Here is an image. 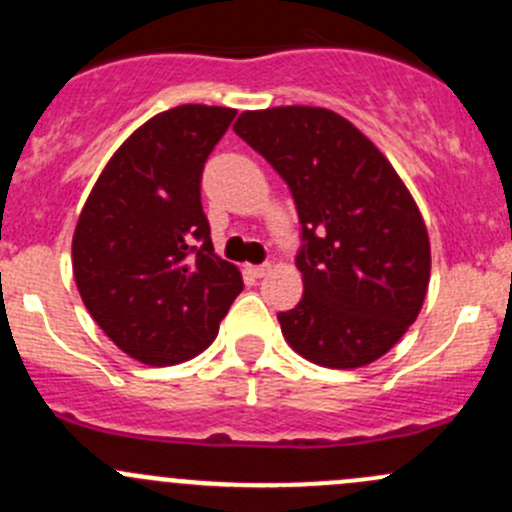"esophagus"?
Masks as SVG:
<instances>
[{
	"instance_id": "esophagus-1",
	"label": "esophagus",
	"mask_w": 512,
	"mask_h": 512,
	"mask_svg": "<svg viewBox=\"0 0 512 512\" xmlns=\"http://www.w3.org/2000/svg\"><path fill=\"white\" fill-rule=\"evenodd\" d=\"M270 270H272V265H250L247 267V272H250L252 277H257V280H260V277H265V275H270Z\"/></svg>"
}]
</instances>
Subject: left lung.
Listing matches in <instances>:
<instances>
[{"label": "left lung", "instance_id": "left-lung-1", "mask_svg": "<svg viewBox=\"0 0 512 512\" xmlns=\"http://www.w3.org/2000/svg\"><path fill=\"white\" fill-rule=\"evenodd\" d=\"M232 128L282 175L297 205L304 294L277 314L287 344L329 369L384 356L416 322L431 277L428 232L404 180L329 108L245 111Z\"/></svg>", "mask_w": 512, "mask_h": 512}]
</instances>
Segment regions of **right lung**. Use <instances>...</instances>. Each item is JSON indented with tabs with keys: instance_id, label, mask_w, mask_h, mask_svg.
Segmentation results:
<instances>
[{
	"instance_id": "right-lung-1",
	"label": "right lung",
	"mask_w": 512,
	"mask_h": 512,
	"mask_svg": "<svg viewBox=\"0 0 512 512\" xmlns=\"http://www.w3.org/2000/svg\"><path fill=\"white\" fill-rule=\"evenodd\" d=\"M235 108L185 103L158 113L113 153L79 215L74 280L98 327L148 366L188 361L213 344L242 292L215 255L200 178Z\"/></svg>"
}]
</instances>
